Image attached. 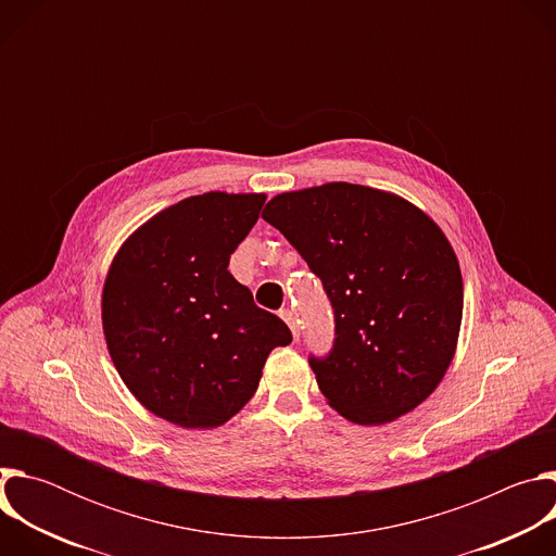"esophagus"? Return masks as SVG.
I'll return each instance as SVG.
<instances>
[{
	"label": "esophagus",
	"mask_w": 556,
	"mask_h": 556,
	"mask_svg": "<svg viewBox=\"0 0 556 556\" xmlns=\"http://www.w3.org/2000/svg\"><path fill=\"white\" fill-rule=\"evenodd\" d=\"M279 314H281V319H283V321L288 324V328L292 330V337H294V339H299V321H296V316H294V312L286 307V309H281Z\"/></svg>",
	"instance_id": "1"
}]
</instances>
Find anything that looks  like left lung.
<instances>
[{
  "instance_id": "left-lung-1",
  "label": "left lung",
  "mask_w": 556,
  "mask_h": 556,
  "mask_svg": "<svg viewBox=\"0 0 556 556\" xmlns=\"http://www.w3.org/2000/svg\"><path fill=\"white\" fill-rule=\"evenodd\" d=\"M262 217L332 303V350L307 358L328 403L356 425L416 409L448 369L462 324V273L440 226L399 195L348 182L281 193Z\"/></svg>"
}]
</instances>
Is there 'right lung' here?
Returning a JSON list of instances; mask_svg holds the SVG:
<instances>
[{
  "label": "right lung",
  "instance_id": "add662e5",
  "mask_svg": "<svg viewBox=\"0 0 556 556\" xmlns=\"http://www.w3.org/2000/svg\"><path fill=\"white\" fill-rule=\"evenodd\" d=\"M264 193L187 198L142 224L103 288L110 356L136 399L185 429L219 427L257 391L268 354L292 341L228 273Z\"/></svg>",
  "mask_w": 556,
  "mask_h": 556
}]
</instances>
